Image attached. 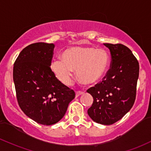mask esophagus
<instances>
[{
    "label": "esophagus",
    "mask_w": 151,
    "mask_h": 151,
    "mask_svg": "<svg viewBox=\"0 0 151 151\" xmlns=\"http://www.w3.org/2000/svg\"><path fill=\"white\" fill-rule=\"evenodd\" d=\"M84 94V92H82V91H77V92H76V97H79V95H81V94Z\"/></svg>",
    "instance_id": "esophagus-1"
}]
</instances>
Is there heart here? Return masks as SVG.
I'll return each instance as SVG.
<instances>
[{
	"label": "heart",
	"instance_id": "obj_1",
	"mask_svg": "<svg viewBox=\"0 0 151 151\" xmlns=\"http://www.w3.org/2000/svg\"><path fill=\"white\" fill-rule=\"evenodd\" d=\"M62 58L53 59L50 67L54 76L64 85L72 82L74 69L84 83H96L104 76L110 62L107 51L92 46L69 48L62 53Z\"/></svg>",
	"mask_w": 151,
	"mask_h": 151
}]
</instances>
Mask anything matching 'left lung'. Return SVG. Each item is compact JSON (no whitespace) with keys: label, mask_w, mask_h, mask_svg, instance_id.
<instances>
[{"label":"left lung","mask_w":151,"mask_h":151,"mask_svg":"<svg viewBox=\"0 0 151 151\" xmlns=\"http://www.w3.org/2000/svg\"><path fill=\"white\" fill-rule=\"evenodd\" d=\"M104 45L110 49L111 67L102 82L87 89L94 100L87 113L93 121L109 125L120 120L135 102L139 63L123 44Z\"/></svg>","instance_id":"1"}]
</instances>
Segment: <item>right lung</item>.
Returning a JSON list of instances; mask_svg holds the SVG:
<instances>
[{
    "instance_id": "obj_1",
    "label": "right lung",
    "mask_w": 151,
    "mask_h": 151,
    "mask_svg": "<svg viewBox=\"0 0 151 151\" xmlns=\"http://www.w3.org/2000/svg\"><path fill=\"white\" fill-rule=\"evenodd\" d=\"M54 49V44L44 42L26 46L16 59L13 73L21 109L44 125L59 122L75 97L74 91L59 82L51 71Z\"/></svg>"
}]
</instances>
